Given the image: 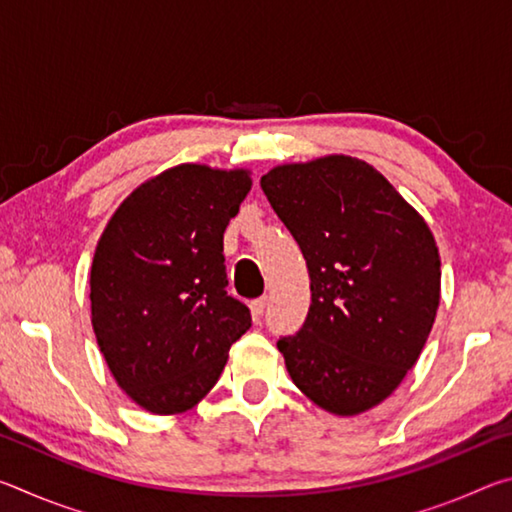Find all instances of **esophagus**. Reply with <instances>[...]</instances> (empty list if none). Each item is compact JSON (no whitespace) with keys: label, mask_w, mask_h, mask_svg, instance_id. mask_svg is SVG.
<instances>
[{"label":"esophagus","mask_w":512,"mask_h":512,"mask_svg":"<svg viewBox=\"0 0 512 512\" xmlns=\"http://www.w3.org/2000/svg\"><path fill=\"white\" fill-rule=\"evenodd\" d=\"M266 302H268V298H266V296H262V298H257V300L250 302V311H253V318H255V320H259V318L264 316Z\"/></svg>","instance_id":"1"}]
</instances>
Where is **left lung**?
Segmentation results:
<instances>
[{
	"mask_svg": "<svg viewBox=\"0 0 512 512\" xmlns=\"http://www.w3.org/2000/svg\"><path fill=\"white\" fill-rule=\"evenodd\" d=\"M309 271L305 325L277 348L302 393L359 415L402 384L436 320L440 255L422 216L350 155L280 164L259 180Z\"/></svg>",
	"mask_w": 512,
	"mask_h": 512,
	"instance_id": "obj_1",
	"label": "left lung"
}]
</instances>
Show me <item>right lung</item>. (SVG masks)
I'll return each mask as SVG.
<instances>
[{
  "label": "right lung",
  "instance_id": "1",
  "mask_svg": "<svg viewBox=\"0 0 512 512\" xmlns=\"http://www.w3.org/2000/svg\"><path fill=\"white\" fill-rule=\"evenodd\" d=\"M250 171L178 164L112 214L90 271L92 327L112 377L155 415L212 391L250 311L228 296L223 232L250 192Z\"/></svg>",
  "mask_w": 512,
  "mask_h": 512
}]
</instances>
